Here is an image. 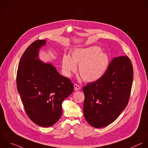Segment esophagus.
I'll use <instances>...</instances> for the list:
<instances>
[{"label": "esophagus", "instance_id": "esophagus-1", "mask_svg": "<svg viewBox=\"0 0 148 148\" xmlns=\"http://www.w3.org/2000/svg\"><path fill=\"white\" fill-rule=\"evenodd\" d=\"M74 90H76V91L79 90L80 88H81L80 86H79V85H77V84H74Z\"/></svg>", "mask_w": 148, "mask_h": 148}]
</instances>
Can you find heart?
Returning a JSON list of instances; mask_svg holds the SVG:
<instances>
[{
    "mask_svg": "<svg viewBox=\"0 0 148 148\" xmlns=\"http://www.w3.org/2000/svg\"><path fill=\"white\" fill-rule=\"evenodd\" d=\"M110 62L107 53L101 51L98 46L74 49L71 57L64 55L62 57V67L63 74L70 77L77 70L82 79L87 82L96 81L101 78L106 72Z\"/></svg>",
    "mask_w": 148,
    "mask_h": 148,
    "instance_id": "b5f03b06",
    "label": "heart"
}]
</instances>
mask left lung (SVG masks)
<instances>
[{
    "label": "left lung",
    "mask_w": 148,
    "mask_h": 148,
    "mask_svg": "<svg viewBox=\"0 0 148 148\" xmlns=\"http://www.w3.org/2000/svg\"><path fill=\"white\" fill-rule=\"evenodd\" d=\"M133 80V69L126 56L114 58L104 75L83 88L84 115L93 127L114 122L127 105Z\"/></svg>",
    "instance_id": "left-lung-1"
}]
</instances>
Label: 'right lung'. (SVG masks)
Instances as JSON below:
<instances>
[{
  "label": "right lung",
  "instance_id": "obj_1",
  "mask_svg": "<svg viewBox=\"0 0 148 148\" xmlns=\"http://www.w3.org/2000/svg\"><path fill=\"white\" fill-rule=\"evenodd\" d=\"M45 40L34 41L25 50L19 63L16 86L25 111L35 124L48 127L62 114V104L74 91L71 81L61 75L51 62L39 59Z\"/></svg>",
  "mask_w": 148,
  "mask_h": 148
}]
</instances>
